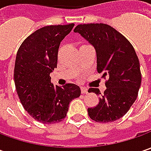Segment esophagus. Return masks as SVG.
Here are the masks:
<instances>
[{
  "mask_svg": "<svg viewBox=\"0 0 151 151\" xmlns=\"http://www.w3.org/2000/svg\"><path fill=\"white\" fill-rule=\"evenodd\" d=\"M81 93H82V94H86V93L88 92L87 88H86V87H81Z\"/></svg>",
  "mask_w": 151,
  "mask_h": 151,
  "instance_id": "esophagus-1",
  "label": "esophagus"
}]
</instances>
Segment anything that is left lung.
<instances>
[{
  "label": "left lung",
  "mask_w": 151,
  "mask_h": 151,
  "mask_svg": "<svg viewBox=\"0 0 151 151\" xmlns=\"http://www.w3.org/2000/svg\"><path fill=\"white\" fill-rule=\"evenodd\" d=\"M96 53L97 72L107 80L103 95L96 107L87 109L91 119L109 123L122 118L135 101L141 84L139 61L130 42L123 34L104 23L80 24L75 27ZM88 92L101 94L96 88Z\"/></svg>",
  "instance_id": "left-lung-1"
}]
</instances>
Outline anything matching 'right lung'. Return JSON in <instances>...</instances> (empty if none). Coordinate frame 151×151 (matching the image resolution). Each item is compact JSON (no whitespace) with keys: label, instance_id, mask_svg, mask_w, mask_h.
Returning a JSON list of instances; mask_svg holds the SVG:
<instances>
[{"label":"right lung","instance_id":"1","mask_svg":"<svg viewBox=\"0 0 151 151\" xmlns=\"http://www.w3.org/2000/svg\"><path fill=\"white\" fill-rule=\"evenodd\" d=\"M74 25L41 27L22 42L17 53L14 81L17 95L28 114L43 124L61 122L70 102L81 96L77 85L55 86L50 76L57 68L60 42Z\"/></svg>","mask_w":151,"mask_h":151}]
</instances>
